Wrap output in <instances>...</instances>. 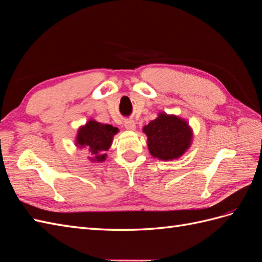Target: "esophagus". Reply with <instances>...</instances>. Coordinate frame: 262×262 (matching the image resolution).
Here are the masks:
<instances>
[{"label": "esophagus", "mask_w": 262, "mask_h": 262, "mask_svg": "<svg viewBox=\"0 0 262 262\" xmlns=\"http://www.w3.org/2000/svg\"><path fill=\"white\" fill-rule=\"evenodd\" d=\"M124 127L126 130L133 131V130H136L137 125H136V122L133 120H127V121H124Z\"/></svg>", "instance_id": "1"}]
</instances>
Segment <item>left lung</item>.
<instances>
[{"instance_id": "8db88e82", "label": "left lung", "mask_w": 262, "mask_h": 262, "mask_svg": "<svg viewBox=\"0 0 262 262\" xmlns=\"http://www.w3.org/2000/svg\"><path fill=\"white\" fill-rule=\"evenodd\" d=\"M150 155L158 160H177L192 144L193 131L187 120L176 114L159 112L158 117L142 127Z\"/></svg>"}]
</instances>
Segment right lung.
<instances>
[{"label": "right lung", "instance_id": "1", "mask_svg": "<svg viewBox=\"0 0 262 262\" xmlns=\"http://www.w3.org/2000/svg\"><path fill=\"white\" fill-rule=\"evenodd\" d=\"M118 132V127L111 124L100 123L91 118L78 129L74 141L75 146L76 149L85 150L90 153V157L88 158L91 162H104L107 158L105 152L111 148L113 137Z\"/></svg>", "mask_w": 262, "mask_h": 262}]
</instances>
